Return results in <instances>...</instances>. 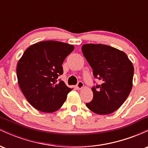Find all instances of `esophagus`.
Returning a JSON list of instances; mask_svg holds the SVG:
<instances>
[{"label": "esophagus", "mask_w": 148, "mask_h": 148, "mask_svg": "<svg viewBox=\"0 0 148 148\" xmlns=\"http://www.w3.org/2000/svg\"><path fill=\"white\" fill-rule=\"evenodd\" d=\"M84 83L82 82V81H79V83H78V84L76 85V88H78V90H81L83 88H84Z\"/></svg>", "instance_id": "esophagus-1"}]
</instances>
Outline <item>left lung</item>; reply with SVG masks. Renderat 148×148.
<instances>
[{"label":"left lung","instance_id":"8db88e82","mask_svg":"<svg viewBox=\"0 0 148 148\" xmlns=\"http://www.w3.org/2000/svg\"><path fill=\"white\" fill-rule=\"evenodd\" d=\"M82 52L102 84L92 88L93 99L86 106L99 115L118 110L128 97L133 86L134 66L125 52L101 44H86Z\"/></svg>","mask_w":148,"mask_h":148}]
</instances>
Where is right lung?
Listing matches in <instances>:
<instances>
[{"label": "right lung", "mask_w": 148, "mask_h": 148, "mask_svg": "<svg viewBox=\"0 0 148 148\" xmlns=\"http://www.w3.org/2000/svg\"><path fill=\"white\" fill-rule=\"evenodd\" d=\"M74 47L57 41H43L25 51L16 67L18 83L28 101L38 111L53 113L62 106L72 90L62 81V64Z\"/></svg>", "instance_id": "add662e5"}]
</instances>
